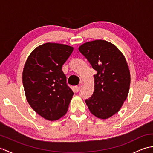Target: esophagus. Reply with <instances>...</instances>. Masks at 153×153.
<instances>
[{
    "label": "esophagus",
    "mask_w": 153,
    "mask_h": 153,
    "mask_svg": "<svg viewBox=\"0 0 153 153\" xmlns=\"http://www.w3.org/2000/svg\"><path fill=\"white\" fill-rule=\"evenodd\" d=\"M74 89L76 92H78L79 91V89H80V86H75Z\"/></svg>",
    "instance_id": "1"
}]
</instances>
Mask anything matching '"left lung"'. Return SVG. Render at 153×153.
<instances>
[{"mask_svg": "<svg viewBox=\"0 0 153 153\" xmlns=\"http://www.w3.org/2000/svg\"><path fill=\"white\" fill-rule=\"evenodd\" d=\"M79 51L97 71L95 90L86 105L97 118H108L119 111L129 93L130 73L126 58L115 45L104 40L87 42Z\"/></svg>", "mask_w": 153, "mask_h": 153, "instance_id": "8db88e82", "label": "left lung"}]
</instances>
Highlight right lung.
Returning <instances> with one entry per match:
<instances>
[{
    "mask_svg": "<svg viewBox=\"0 0 153 153\" xmlns=\"http://www.w3.org/2000/svg\"><path fill=\"white\" fill-rule=\"evenodd\" d=\"M73 50L66 45L45 43L32 51L25 64L22 80L27 102L46 120L62 117L72 99L62 68Z\"/></svg>",
    "mask_w": 153,
    "mask_h": 153,
    "instance_id": "1",
    "label": "right lung"
}]
</instances>
